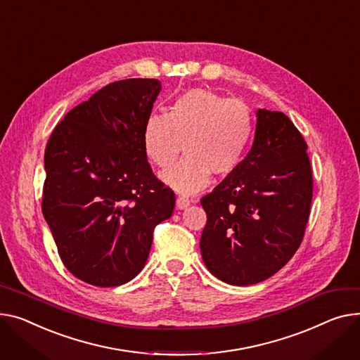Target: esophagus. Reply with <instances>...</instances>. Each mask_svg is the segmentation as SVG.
<instances>
[{"mask_svg":"<svg viewBox=\"0 0 360 360\" xmlns=\"http://www.w3.org/2000/svg\"><path fill=\"white\" fill-rule=\"evenodd\" d=\"M189 205V200L185 197H178L176 198V208L178 210H185Z\"/></svg>","mask_w":360,"mask_h":360,"instance_id":"1","label":"esophagus"}]
</instances>
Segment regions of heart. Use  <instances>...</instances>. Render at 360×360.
<instances>
[{
	"label": "heart",
	"instance_id": "heart-1",
	"mask_svg": "<svg viewBox=\"0 0 360 360\" xmlns=\"http://www.w3.org/2000/svg\"><path fill=\"white\" fill-rule=\"evenodd\" d=\"M253 122L246 104L195 88L172 103L169 112H152L143 130V149L159 166H171L182 150L185 158L160 179L181 194H197L211 174L227 176L242 163L252 137Z\"/></svg>",
	"mask_w": 360,
	"mask_h": 360
}]
</instances>
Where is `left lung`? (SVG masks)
I'll return each mask as SVG.
<instances>
[{
	"instance_id": "8db88e82",
	"label": "left lung",
	"mask_w": 360,
	"mask_h": 360,
	"mask_svg": "<svg viewBox=\"0 0 360 360\" xmlns=\"http://www.w3.org/2000/svg\"><path fill=\"white\" fill-rule=\"evenodd\" d=\"M313 198L307 143L283 112L259 108L253 145L201 198V256L220 281L246 286L283 268L301 245Z\"/></svg>"
}]
</instances>
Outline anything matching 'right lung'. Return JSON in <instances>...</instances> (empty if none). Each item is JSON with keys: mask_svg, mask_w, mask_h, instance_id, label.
<instances>
[{"mask_svg": "<svg viewBox=\"0 0 360 360\" xmlns=\"http://www.w3.org/2000/svg\"><path fill=\"white\" fill-rule=\"evenodd\" d=\"M162 89L158 79L112 82L70 110L44 152L41 211L66 269L108 288L145 266L155 227L175 194L153 175L143 130Z\"/></svg>", "mask_w": 360, "mask_h": 360, "instance_id": "obj_1", "label": "right lung"}]
</instances>
